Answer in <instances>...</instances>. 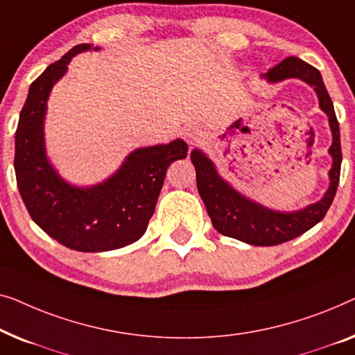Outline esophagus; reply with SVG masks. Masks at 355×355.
Here are the masks:
<instances>
[{
	"mask_svg": "<svg viewBox=\"0 0 355 355\" xmlns=\"http://www.w3.org/2000/svg\"><path fill=\"white\" fill-rule=\"evenodd\" d=\"M184 138L189 144H196L202 139V132L198 127H187L184 128Z\"/></svg>",
	"mask_w": 355,
	"mask_h": 355,
	"instance_id": "obj_1",
	"label": "esophagus"
}]
</instances>
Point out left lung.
<instances>
[{
    "label": "left lung",
    "instance_id": "8db88e82",
    "mask_svg": "<svg viewBox=\"0 0 355 355\" xmlns=\"http://www.w3.org/2000/svg\"><path fill=\"white\" fill-rule=\"evenodd\" d=\"M268 83H278L286 78H299L315 89L320 109L328 116L331 128L333 143L328 153L333 159L329 168V187L320 201L293 212H279L263 207L252 199L238 193L232 184L218 175L216 166L206 154L199 149L191 151V162L196 168L198 191L201 194L204 206L207 209L214 228L225 236L254 246H275L286 243L306 233L325 217L336 194L339 173H341V139H339V123L334 114L331 98L325 88L320 72L302 59L289 56L262 73Z\"/></svg>",
    "mask_w": 355,
    "mask_h": 355
}]
</instances>
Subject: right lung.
Listing matches in <instances>:
<instances>
[{"instance_id": "add662e5", "label": "right lung", "mask_w": 355, "mask_h": 355, "mask_svg": "<svg viewBox=\"0 0 355 355\" xmlns=\"http://www.w3.org/2000/svg\"><path fill=\"white\" fill-rule=\"evenodd\" d=\"M92 46H73L30 85L19 116L14 156L17 188L32 220L62 246L80 252L112 251L141 238L156 209L167 168L188 153L183 139L138 148L116 173L93 187H73L59 175L44 148L46 103L71 59Z\"/></svg>"}]
</instances>
